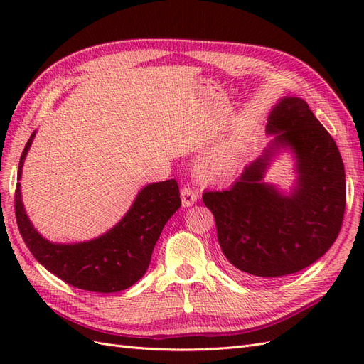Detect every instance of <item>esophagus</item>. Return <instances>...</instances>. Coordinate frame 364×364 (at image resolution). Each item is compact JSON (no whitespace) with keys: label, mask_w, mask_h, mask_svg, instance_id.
Returning a JSON list of instances; mask_svg holds the SVG:
<instances>
[{"label":"esophagus","mask_w":364,"mask_h":364,"mask_svg":"<svg viewBox=\"0 0 364 364\" xmlns=\"http://www.w3.org/2000/svg\"><path fill=\"white\" fill-rule=\"evenodd\" d=\"M181 197H182V206L183 208H190L191 205H194L199 199V196L191 188V186H183L181 190Z\"/></svg>","instance_id":"1"}]
</instances>
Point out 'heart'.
<instances>
[{
	"instance_id": "obj_1",
	"label": "heart",
	"mask_w": 364,
	"mask_h": 364,
	"mask_svg": "<svg viewBox=\"0 0 364 364\" xmlns=\"http://www.w3.org/2000/svg\"><path fill=\"white\" fill-rule=\"evenodd\" d=\"M247 139L235 136L213 150L199 164V173L205 179H223L238 168L247 151Z\"/></svg>"
}]
</instances>
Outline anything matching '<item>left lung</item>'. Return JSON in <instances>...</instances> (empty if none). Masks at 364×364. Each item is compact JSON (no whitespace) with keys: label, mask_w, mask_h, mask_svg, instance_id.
<instances>
[{"label":"left lung","mask_w":364,"mask_h":364,"mask_svg":"<svg viewBox=\"0 0 364 364\" xmlns=\"http://www.w3.org/2000/svg\"><path fill=\"white\" fill-rule=\"evenodd\" d=\"M273 139L226 191L203 194L215 218L228 270L264 281L311 266L336 241L346 205L345 167L336 141L297 97H282L267 119ZM294 153L296 182L282 193L263 182L272 158Z\"/></svg>","instance_id":"8db88e82"}]
</instances>
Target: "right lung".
Returning <instances> with one entry per match:
<instances>
[{"mask_svg":"<svg viewBox=\"0 0 364 364\" xmlns=\"http://www.w3.org/2000/svg\"><path fill=\"white\" fill-rule=\"evenodd\" d=\"M35 136L36 130L21 155L18 181ZM179 208V185L174 179L149 183L112 229L90 241L65 245L53 243L38 232L21 199L19 182L15 191L16 223L33 257L73 287L95 293L126 290L144 277L165 223Z\"/></svg>","mask_w":364,"mask_h":364,"instance_id":"obj_1","label":"right lung"}]
</instances>
